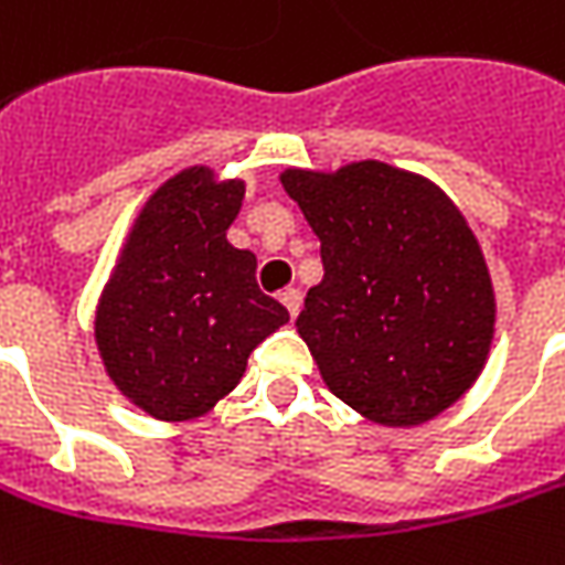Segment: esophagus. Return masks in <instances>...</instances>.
<instances>
[{
  "label": "esophagus",
  "mask_w": 565,
  "mask_h": 565,
  "mask_svg": "<svg viewBox=\"0 0 565 565\" xmlns=\"http://www.w3.org/2000/svg\"><path fill=\"white\" fill-rule=\"evenodd\" d=\"M281 302H284V309L290 312V318H297L299 306H302V294H299L297 287H287V290L281 294Z\"/></svg>",
  "instance_id": "1"
}]
</instances>
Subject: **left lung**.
<instances>
[{
    "mask_svg": "<svg viewBox=\"0 0 565 565\" xmlns=\"http://www.w3.org/2000/svg\"><path fill=\"white\" fill-rule=\"evenodd\" d=\"M281 185L321 241L297 331L331 393L383 427L455 405L494 333L492 278L458 206L377 160L287 170Z\"/></svg>",
    "mask_w": 565,
    "mask_h": 565,
    "instance_id": "left-lung-1",
    "label": "left lung"
}]
</instances>
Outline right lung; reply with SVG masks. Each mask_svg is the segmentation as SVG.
<instances>
[{
  "instance_id": "right-lung-1",
  "label": "right lung",
  "mask_w": 565,
  "mask_h": 565,
  "mask_svg": "<svg viewBox=\"0 0 565 565\" xmlns=\"http://www.w3.org/2000/svg\"><path fill=\"white\" fill-rule=\"evenodd\" d=\"M244 182L191 167L138 213L107 281L95 340L110 380L157 420L201 417L237 386L250 352L290 321L256 284V256L225 241Z\"/></svg>"
}]
</instances>
